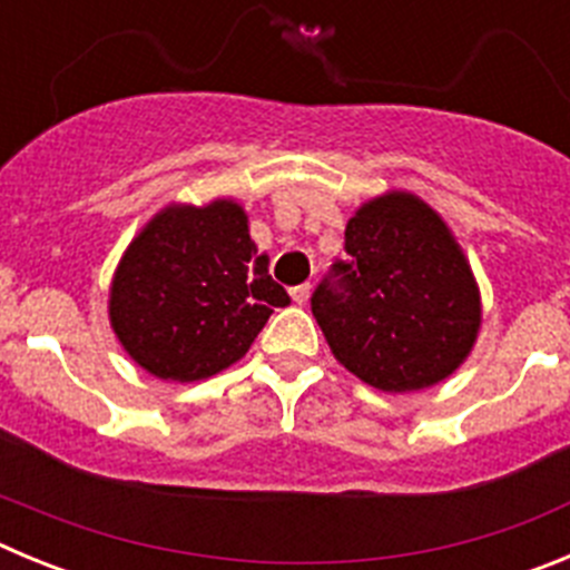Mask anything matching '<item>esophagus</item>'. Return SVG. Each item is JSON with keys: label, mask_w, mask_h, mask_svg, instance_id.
<instances>
[{"label": "esophagus", "mask_w": 570, "mask_h": 570, "mask_svg": "<svg viewBox=\"0 0 570 570\" xmlns=\"http://www.w3.org/2000/svg\"><path fill=\"white\" fill-rule=\"evenodd\" d=\"M308 296H311L308 282H302V285H294V288H291V299H294L296 305H305V302H308Z\"/></svg>", "instance_id": "1"}]
</instances>
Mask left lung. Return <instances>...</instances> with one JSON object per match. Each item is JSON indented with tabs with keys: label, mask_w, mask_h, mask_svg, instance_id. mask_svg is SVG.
Masks as SVG:
<instances>
[{
	"label": "left lung",
	"mask_w": 570,
	"mask_h": 570,
	"mask_svg": "<svg viewBox=\"0 0 570 570\" xmlns=\"http://www.w3.org/2000/svg\"><path fill=\"white\" fill-rule=\"evenodd\" d=\"M345 254L311 296L336 360L391 394L454 374L480 331V291L436 210L380 196L347 223Z\"/></svg>",
	"instance_id": "left-lung-1"
}]
</instances>
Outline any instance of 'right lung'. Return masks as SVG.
I'll use <instances>...</instances> for the list:
<instances>
[{
    "mask_svg": "<svg viewBox=\"0 0 570 570\" xmlns=\"http://www.w3.org/2000/svg\"><path fill=\"white\" fill-rule=\"evenodd\" d=\"M288 302L239 205H174L125 250L110 288V325L145 371L194 382L248 354L274 308Z\"/></svg>",
    "mask_w": 570,
    "mask_h": 570,
    "instance_id": "right-lung-1",
    "label": "right lung"
}]
</instances>
